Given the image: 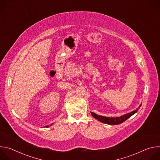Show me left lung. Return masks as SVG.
<instances>
[{
	"label": "left lung",
	"mask_w": 160,
	"mask_h": 160,
	"mask_svg": "<svg viewBox=\"0 0 160 160\" xmlns=\"http://www.w3.org/2000/svg\"><path fill=\"white\" fill-rule=\"evenodd\" d=\"M142 104H140V107L141 106ZM138 111V108L136 110H134L130 112H128L127 114H125V115L121 116L120 117H103L101 115H98L97 114L93 112H90L91 115H92V117L100 121L101 122H102L104 123H106L108 125H118L120 124L123 122H124L125 120H127L128 118H129L130 117H132L133 115H134L135 113H136Z\"/></svg>",
	"instance_id": "obj_1"
}]
</instances>
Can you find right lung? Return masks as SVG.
<instances>
[{"label": "right lung", "instance_id": "right-lung-1", "mask_svg": "<svg viewBox=\"0 0 160 160\" xmlns=\"http://www.w3.org/2000/svg\"><path fill=\"white\" fill-rule=\"evenodd\" d=\"M52 124H53V123H51V125H52ZM45 127H46V128H48V127H49V125H47V126H45Z\"/></svg>", "mask_w": 160, "mask_h": 160}]
</instances>
